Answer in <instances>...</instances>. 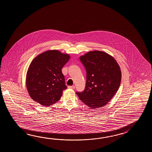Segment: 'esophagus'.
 <instances>
[{
    "instance_id": "esophagus-1",
    "label": "esophagus",
    "mask_w": 152,
    "mask_h": 152,
    "mask_svg": "<svg viewBox=\"0 0 152 152\" xmlns=\"http://www.w3.org/2000/svg\"><path fill=\"white\" fill-rule=\"evenodd\" d=\"M68 87L69 88H71V89H75V86H74V85H73V86H69Z\"/></svg>"
}]
</instances>
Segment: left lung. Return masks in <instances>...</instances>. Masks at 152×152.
Listing matches in <instances>:
<instances>
[{"label":"left lung","mask_w":152,"mask_h":152,"mask_svg":"<svg viewBox=\"0 0 152 152\" xmlns=\"http://www.w3.org/2000/svg\"><path fill=\"white\" fill-rule=\"evenodd\" d=\"M80 60L86 71V82L85 90L76 94L91 109L103 107L120 87V66L112 56L99 50L88 52L80 56Z\"/></svg>","instance_id":"1"}]
</instances>
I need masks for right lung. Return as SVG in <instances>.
<instances>
[{"instance_id":"obj_1","label":"right lung","mask_w":152,"mask_h":152,"mask_svg":"<svg viewBox=\"0 0 152 152\" xmlns=\"http://www.w3.org/2000/svg\"><path fill=\"white\" fill-rule=\"evenodd\" d=\"M70 56L58 50L43 52L34 58L26 77L29 96L43 107H48L60 100L67 88L62 68Z\"/></svg>"}]
</instances>
